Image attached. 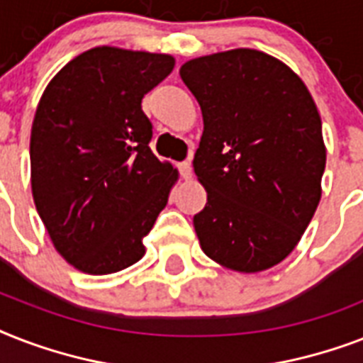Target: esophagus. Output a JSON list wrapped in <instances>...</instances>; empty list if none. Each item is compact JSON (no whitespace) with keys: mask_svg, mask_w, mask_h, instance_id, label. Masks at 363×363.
Wrapping results in <instances>:
<instances>
[{"mask_svg":"<svg viewBox=\"0 0 363 363\" xmlns=\"http://www.w3.org/2000/svg\"><path fill=\"white\" fill-rule=\"evenodd\" d=\"M179 169H181V177L184 179V181H190L192 179V164L190 162H182L181 165H179Z\"/></svg>","mask_w":363,"mask_h":363,"instance_id":"esophagus-1","label":"esophagus"}]
</instances>
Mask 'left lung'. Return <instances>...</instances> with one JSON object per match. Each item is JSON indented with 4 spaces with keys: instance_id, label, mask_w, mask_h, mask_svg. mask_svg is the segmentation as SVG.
Wrapping results in <instances>:
<instances>
[{
    "instance_id": "left-lung-1",
    "label": "left lung",
    "mask_w": 363,
    "mask_h": 363,
    "mask_svg": "<svg viewBox=\"0 0 363 363\" xmlns=\"http://www.w3.org/2000/svg\"><path fill=\"white\" fill-rule=\"evenodd\" d=\"M179 73L203 116L194 156L207 192L194 216L201 250L239 273L269 269L320 203L326 145L315 99L284 62L254 48L188 60Z\"/></svg>"
}]
</instances>
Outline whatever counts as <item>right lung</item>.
Wrapping results in <instances>:
<instances>
[{
	"label": "right lung",
	"mask_w": 363,
	"mask_h": 363,
	"mask_svg": "<svg viewBox=\"0 0 363 363\" xmlns=\"http://www.w3.org/2000/svg\"><path fill=\"white\" fill-rule=\"evenodd\" d=\"M175 67L171 54L96 47L43 92L31 125V194L60 256L109 275L145 256L143 238L169 199L179 171L148 143L145 94Z\"/></svg>",
	"instance_id": "obj_1"
}]
</instances>
